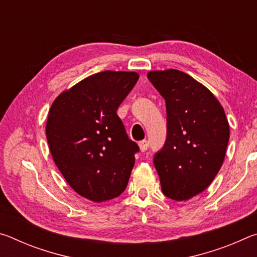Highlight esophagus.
Here are the masks:
<instances>
[{"label": "esophagus", "mask_w": 257, "mask_h": 257, "mask_svg": "<svg viewBox=\"0 0 257 257\" xmlns=\"http://www.w3.org/2000/svg\"><path fill=\"white\" fill-rule=\"evenodd\" d=\"M138 145H139V149H141V151L142 152H145L147 149H149V142L147 141H142V142H139L138 143Z\"/></svg>", "instance_id": "34e87169"}]
</instances>
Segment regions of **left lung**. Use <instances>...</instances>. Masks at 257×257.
Masks as SVG:
<instances>
[{"mask_svg": "<svg viewBox=\"0 0 257 257\" xmlns=\"http://www.w3.org/2000/svg\"><path fill=\"white\" fill-rule=\"evenodd\" d=\"M147 78L165 99L167 139L154 155L165 196L187 201L205 190L219 172L230 130L223 107L201 82L168 69Z\"/></svg>", "mask_w": 257, "mask_h": 257, "instance_id": "left-lung-1", "label": "left lung"}]
</instances>
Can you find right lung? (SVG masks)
I'll list each match as a JSON object with an SVG mask.
<instances>
[{"instance_id":"1","label":"right lung","mask_w":257,"mask_h":257,"mask_svg":"<svg viewBox=\"0 0 257 257\" xmlns=\"http://www.w3.org/2000/svg\"><path fill=\"white\" fill-rule=\"evenodd\" d=\"M138 73H95L60 94L50 108L46 138L56 167L71 188L93 202L118 197L139 152L116 110Z\"/></svg>"}]
</instances>
